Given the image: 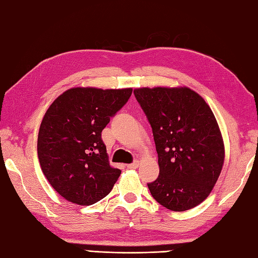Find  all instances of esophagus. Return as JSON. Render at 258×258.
<instances>
[{
    "instance_id": "esophagus-1",
    "label": "esophagus",
    "mask_w": 258,
    "mask_h": 258,
    "mask_svg": "<svg viewBox=\"0 0 258 258\" xmlns=\"http://www.w3.org/2000/svg\"><path fill=\"white\" fill-rule=\"evenodd\" d=\"M139 166V162L138 160H135L134 163H131V164H128L127 165V167L129 168V169H135V168H137Z\"/></svg>"
}]
</instances>
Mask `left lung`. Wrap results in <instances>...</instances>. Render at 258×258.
Listing matches in <instances>:
<instances>
[{
	"label": "left lung",
	"instance_id": "left-lung-1",
	"mask_svg": "<svg viewBox=\"0 0 258 258\" xmlns=\"http://www.w3.org/2000/svg\"><path fill=\"white\" fill-rule=\"evenodd\" d=\"M153 129L159 175L148 183L153 198L172 211L202 203L217 183L225 145L205 99L186 86L134 90Z\"/></svg>",
	"mask_w": 258,
	"mask_h": 258
}]
</instances>
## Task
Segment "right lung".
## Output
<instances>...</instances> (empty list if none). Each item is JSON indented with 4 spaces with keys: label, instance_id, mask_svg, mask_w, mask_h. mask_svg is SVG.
<instances>
[{
    "label": "right lung",
    "instance_id": "obj_1",
    "mask_svg": "<svg viewBox=\"0 0 258 258\" xmlns=\"http://www.w3.org/2000/svg\"><path fill=\"white\" fill-rule=\"evenodd\" d=\"M131 93V87H73L46 111L38 134L39 163L50 185L67 201L94 205L118 181L121 171L110 165L101 133Z\"/></svg>",
    "mask_w": 258,
    "mask_h": 258
}]
</instances>
